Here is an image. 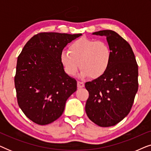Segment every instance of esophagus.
<instances>
[{
	"label": "esophagus",
	"instance_id": "obj_1",
	"mask_svg": "<svg viewBox=\"0 0 151 151\" xmlns=\"http://www.w3.org/2000/svg\"><path fill=\"white\" fill-rule=\"evenodd\" d=\"M84 86V83L83 82L78 81V88H82Z\"/></svg>",
	"mask_w": 151,
	"mask_h": 151
}]
</instances>
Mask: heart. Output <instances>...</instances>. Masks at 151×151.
I'll list each match as a JSON object with an SVG mask.
<instances>
[{"label":"heart","mask_w":151,"mask_h":151,"mask_svg":"<svg viewBox=\"0 0 151 151\" xmlns=\"http://www.w3.org/2000/svg\"><path fill=\"white\" fill-rule=\"evenodd\" d=\"M111 55L110 47L104 41L81 38L69 45V51H61L60 61L67 75H76L80 65L82 78H96L107 71Z\"/></svg>","instance_id":"b5f03b06"}]
</instances>
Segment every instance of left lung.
Instances as JSON below:
<instances>
[{
    "label": "left lung",
    "instance_id": "8db88e82",
    "mask_svg": "<svg viewBox=\"0 0 151 151\" xmlns=\"http://www.w3.org/2000/svg\"><path fill=\"white\" fill-rule=\"evenodd\" d=\"M93 34L106 37L112 55L107 71L85 83L89 93L85 111L96 124L112 127L122 120L133 106L138 90V66L131 47L114 31Z\"/></svg>",
    "mask_w": 151,
    "mask_h": 151
}]
</instances>
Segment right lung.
Listing matches in <instances>:
<instances>
[{"instance_id": "right-lung-1", "label": "right lung", "mask_w": 151, "mask_h": 151, "mask_svg": "<svg viewBox=\"0 0 151 151\" xmlns=\"http://www.w3.org/2000/svg\"><path fill=\"white\" fill-rule=\"evenodd\" d=\"M82 34L42 32L26 43L18 55L14 83L18 106L39 125L50 124L63 114L77 82L65 72L60 55Z\"/></svg>"}]
</instances>
